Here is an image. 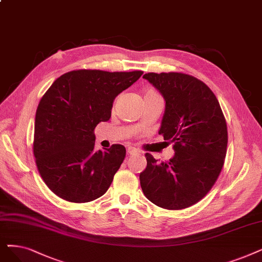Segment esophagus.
I'll use <instances>...</instances> for the list:
<instances>
[{"instance_id": "34e87169", "label": "esophagus", "mask_w": 262, "mask_h": 262, "mask_svg": "<svg viewBox=\"0 0 262 262\" xmlns=\"http://www.w3.org/2000/svg\"><path fill=\"white\" fill-rule=\"evenodd\" d=\"M127 152L130 155V156H132V155H137V154H139V151H138V149L137 148H134V147H128V149H127Z\"/></svg>"}]
</instances>
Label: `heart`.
Wrapping results in <instances>:
<instances>
[{
  "instance_id": "1",
  "label": "heart",
  "mask_w": 262,
  "mask_h": 262,
  "mask_svg": "<svg viewBox=\"0 0 262 262\" xmlns=\"http://www.w3.org/2000/svg\"><path fill=\"white\" fill-rule=\"evenodd\" d=\"M157 97H160V96L158 95V92H157V91H156V90H154V89H148L147 91L145 92V95H144V99L157 98Z\"/></svg>"
}]
</instances>
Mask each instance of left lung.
<instances>
[{
  "label": "left lung",
  "instance_id": "8db88e82",
  "mask_svg": "<svg viewBox=\"0 0 262 262\" xmlns=\"http://www.w3.org/2000/svg\"><path fill=\"white\" fill-rule=\"evenodd\" d=\"M160 91L165 111L159 134L173 143L175 155L159 162L146 154L140 174L145 196L165 210H183L212 189L224 166L227 123L213 91L184 73H147L143 76Z\"/></svg>",
  "mask_w": 262,
  "mask_h": 262
}]
</instances>
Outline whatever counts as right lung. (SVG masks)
Returning <instances> with one entry per match:
<instances>
[{"instance_id":"right-lung-1","label":"right lung","mask_w":262,"mask_h":262,"mask_svg":"<svg viewBox=\"0 0 262 262\" xmlns=\"http://www.w3.org/2000/svg\"><path fill=\"white\" fill-rule=\"evenodd\" d=\"M143 71H71L57 78L35 115L33 154L49 189L69 202L86 203L107 191L125 157L115 144L95 150V129L111 118L113 102Z\"/></svg>"}]
</instances>
